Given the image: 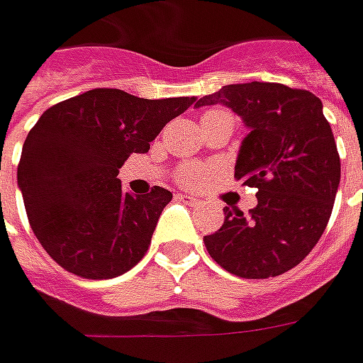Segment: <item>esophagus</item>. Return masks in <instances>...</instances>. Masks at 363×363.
<instances>
[{
  "label": "esophagus",
  "mask_w": 363,
  "mask_h": 363,
  "mask_svg": "<svg viewBox=\"0 0 363 363\" xmlns=\"http://www.w3.org/2000/svg\"><path fill=\"white\" fill-rule=\"evenodd\" d=\"M176 199H178L179 203L189 204V206H203V201H201V199L193 197V195H187V193H178Z\"/></svg>",
  "instance_id": "1"
}]
</instances>
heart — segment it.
<instances>
[{
    "label": "heart",
    "instance_id": "1",
    "mask_svg": "<svg viewBox=\"0 0 363 363\" xmlns=\"http://www.w3.org/2000/svg\"><path fill=\"white\" fill-rule=\"evenodd\" d=\"M216 116H231V114L223 108H211L203 114V118H216ZM208 176H211V170L204 168L203 164H195V162H185V164L178 166V170H176V179L184 187H201L208 179Z\"/></svg>",
    "mask_w": 363,
    "mask_h": 363
}]
</instances>
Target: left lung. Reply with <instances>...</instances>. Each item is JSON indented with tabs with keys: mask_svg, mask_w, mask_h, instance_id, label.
<instances>
[{
	"mask_svg": "<svg viewBox=\"0 0 363 363\" xmlns=\"http://www.w3.org/2000/svg\"><path fill=\"white\" fill-rule=\"evenodd\" d=\"M216 103L250 128L235 179L258 189V204L247 216L225 206L222 228L204 237L206 250L237 277L281 275L310 255L333 212L340 159L331 126L320 97L275 82L230 84L197 107Z\"/></svg>",
	"mask_w": 363,
	"mask_h": 363,
	"instance_id": "left-lung-1",
	"label": "left lung"
}]
</instances>
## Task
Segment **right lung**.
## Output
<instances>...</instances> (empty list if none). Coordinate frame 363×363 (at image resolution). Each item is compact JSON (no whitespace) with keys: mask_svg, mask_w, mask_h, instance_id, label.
Wrapping results in <instances>:
<instances>
[{"mask_svg":"<svg viewBox=\"0 0 363 363\" xmlns=\"http://www.w3.org/2000/svg\"><path fill=\"white\" fill-rule=\"evenodd\" d=\"M195 97L141 99L95 88L49 107L26 135L16 170L30 228L61 268L84 279L126 274L145 256L172 193L122 191L118 168L147 152Z\"/></svg>","mask_w":363,"mask_h":363,"instance_id":"1","label":"right lung"}]
</instances>
